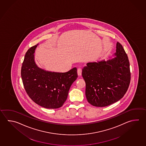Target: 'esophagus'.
Returning <instances> with one entry per match:
<instances>
[{
    "label": "esophagus",
    "mask_w": 146,
    "mask_h": 146,
    "mask_svg": "<svg viewBox=\"0 0 146 146\" xmlns=\"http://www.w3.org/2000/svg\"><path fill=\"white\" fill-rule=\"evenodd\" d=\"M77 72H78V74L80 76H81V74H82V69L81 68H78V70H77Z\"/></svg>",
    "instance_id": "1"
}]
</instances>
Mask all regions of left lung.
Returning <instances> with one entry per match:
<instances>
[{"instance_id":"left-lung-1","label":"left lung","mask_w":146,"mask_h":146,"mask_svg":"<svg viewBox=\"0 0 146 146\" xmlns=\"http://www.w3.org/2000/svg\"><path fill=\"white\" fill-rule=\"evenodd\" d=\"M114 58L89 62L83 67L86 83L85 95L93 106L104 107L119 101L124 96L131 80L127 54L119 42L116 44Z\"/></svg>"}]
</instances>
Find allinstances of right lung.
I'll list each match as a JSON object with an SVG mask.
<instances>
[{"mask_svg":"<svg viewBox=\"0 0 146 146\" xmlns=\"http://www.w3.org/2000/svg\"><path fill=\"white\" fill-rule=\"evenodd\" d=\"M25 54L21 69L24 88L35 103L46 109H58L66 100L72 84L78 78L74 67L66 72L47 71L37 66L35 60L37 45Z\"/></svg>","mask_w":146,"mask_h":146,"instance_id":"obj_1","label":"right lung"}]
</instances>
